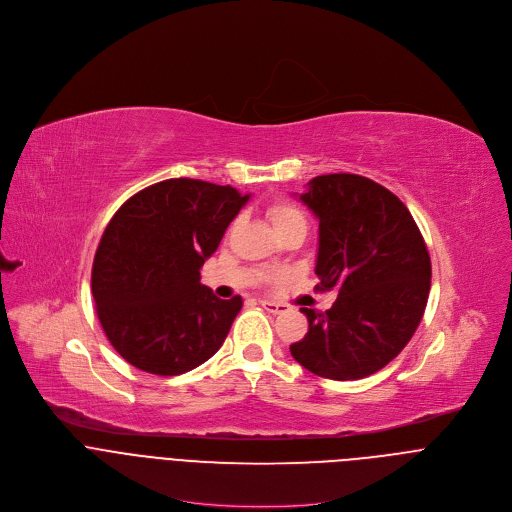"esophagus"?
Wrapping results in <instances>:
<instances>
[{"instance_id": "obj_1", "label": "esophagus", "mask_w": 512, "mask_h": 512, "mask_svg": "<svg viewBox=\"0 0 512 512\" xmlns=\"http://www.w3.org/2000/svg\"><path fill=\"white\" fill-rule=\"evenodd\" d=\"M259 304H261L269 314H281V312L287 310L285 304H277V302H269V300H261Z\"/></svg>"}]
</instances>
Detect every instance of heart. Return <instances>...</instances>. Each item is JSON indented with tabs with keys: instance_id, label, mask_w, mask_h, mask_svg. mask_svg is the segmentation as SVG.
I'll return each instance as SVG.
<instances>
[{
	"instance_id": "1",
	"label": "heart",
	"mask_w": 512,
	"mask_h": 512,
	"mask_svg": "<svg viewBox=\"0 0 512 512\" xmlns=\"http://www.w3.org/2000/svg\"><path fill=\"white\" fill-rule=\"evenodd\" d=\"M267 214L271 218V223L275 227V231H279L281 227L289 225V223H296V221H304V214L298 206H294L291 202H285V200H279V202H273L269 208H267Z\"/></svg>"
}]
</instances>
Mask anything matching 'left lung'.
<instances>
[{
	"label": "left lung",
	"instance_id": "left-lung-1",
	"mask_svg": "<svg viewBox=\"0 0 512 512\" xmlns=\"http://www.w3.org/2000/svg\"><path fill=\"white\" fill-rule=\"evenodd\" d=\"M302 200L320 218L314 289L338 298L326 312L302 308L310 326L291 356L324 379H364L407 346L423 318L427 245L409 208L364 176H316Z\"/></svg>",
	"mask_w": 512,
	"mask_h": 512
}]
</instances>
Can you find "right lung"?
I'll return each instance as SVG.
<instances>
[{
	"label": "right lung",
	"instance_id": "right-lung-1",
	"mask_svg": "<svg viewBox=\"0 0 512 512\" xmlns=\"http://www.w3.org/2000/svg\"><path fill=\"white\" fill-rule=\"evenodd\" d=\"M247 198L231 186L170 178L113 214L91 289L105 336L135 369L182 375L223 346L243 300H218L200 283V269Z\"/></svg>",
	"mask_w": 512,
	"mask_h": 512
}]
</instances>
